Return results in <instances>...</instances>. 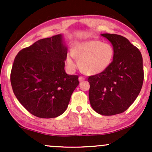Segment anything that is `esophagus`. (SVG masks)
Wrapping results in <instances>:
<instances>
[{"label": "esophagus", "instance_id": "esophagus-1", "mask_svg": "<svg viewBox=\"0 0 152 152\" xmlns=\"http://www.w3.org/2000/svg\"><path fill=\"white\" fill-rule=\"evenodd\" d=\"M78 80H79V81H83L85 80V78L83 77V76H79L78 77Z\"/></svg>", "mask_w": 152, "mask_h": 152}]
</instances>
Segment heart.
<instances>
[{
	"label": "heart",
	"mask_w": 152,
	"mask_h": 152,
	"mask_svg": "<svg viewBox=\"0 0 152 152\" xmlns=\"http://www.w3.org/2000/svg\"><path fill=\"white\" fill-rule=\"evenodd\" d=\"M114 56V49L111 44L98 40H91L75 44L72 52L66 55V64L69 71H74L77 66L76 58L83 73L96 75L104 72L109 67Z\"/></svg>",
	"instance_id": "1"
}]
</instances>
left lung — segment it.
<instances>
[{
  "mask_svg": "<svg viewBox=\"0 0 152 152\" xmlns=\"http://www.w3.org/2000/svg\"><path fill=\"white\" fill-rule=\"evenodd\" d=\"M102 36L113 45L114 56L106 71L88 76V97L94 111L112 116L124 112L140 93L144 81L143 59L140 50L124 36Z\"/></svg>",
  "mask_w": 152,
  "mask_h": 152,
  "instance_id": "left-lung-1",
  "label": "left lung"
}]
</instances>
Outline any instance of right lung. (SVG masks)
Here are the masks:
<instances>
[{
	"mask_svg": "<svg viewBox=\"0 0 152 152\" xmlns=\"http://www.w3.org/2000/svg\"><path fill=\"white\" fill-rule=\"evenodd\" d=\"M67 50L58 34L38 40L15 56L10 72L12 88L31 114L55 118L67 109L79 84L77 75H68L64 70Z\"/></svg>",
	"mask_w": 152,
	"mask_h": 152,
	"instance_id": "right-lung-1",
	"label": "right lung"
}]
</instances>
